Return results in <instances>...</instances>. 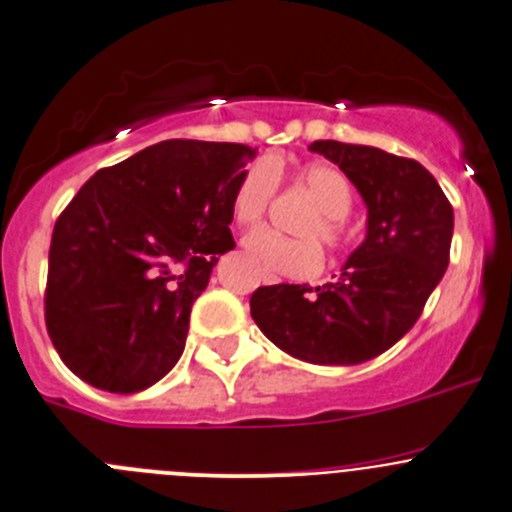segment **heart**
<instances>
[{
	"instance_id": "b5f03b06",
	"label": "heart",
	"mask_w": 512,
	"mask_h": 512,
	"mask_svg": "<svg viewBox=\"0 0 512 512\" xmlns=\"http://www.w3.org/2000/svg\"><path fill=\"white\" fill-rule=\"evenodd\" d=\"M278 163L256 161L241 173L232 197V214L239 227H258L271 210L278 190ZM298 183L317 202V212L295 229L300 239L256 232L246 239V251L258 266L288 278H312L322 268V246L337 251L346 244L344 217L351 210V188L334 166L310 163L300 168Z\"/></svg>"
}]
</instances>
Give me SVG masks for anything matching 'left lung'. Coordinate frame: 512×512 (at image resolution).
Masks as SVG:
<instances>
[{
  "label": "left lung",
  "mask_w": 512,
  "mask_h": 512,
  "mask_svg": "<svg viewBox=\"0 0 512 512\" xmlns=\"http://www.w3.org/2000/svg\"><path fill=\"white\" fill-rule=\"evenodd\" d=\"M368 207L366 239L334 283L263 285L251 317L278 349L322 366L373 359L403 339L449 266L454 210L417 161L373 146L315 141Z\"/></svg>",
  "instance_id": "8db88e82"
}]
</instances>
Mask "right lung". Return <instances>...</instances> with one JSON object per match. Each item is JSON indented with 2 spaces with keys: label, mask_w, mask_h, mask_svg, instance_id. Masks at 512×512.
<instances>
[{
  "label": "right lung",
  "mask_w": 512,
  "mask_h": 512,
  "mask_svg": "<svg viewBox=\"0 0 512 512\" xmlns=\"http://www.w3.org/2000/svg\"><path fill=\"white\" fill-rule=\"evenodd\" d=\"M244 144L170 139L97 170L60 212L43 295L48 337L90 386L136 393L178 364L192 302L234 249Z\"/></svg>",
  "instance_id": "right-lung-1"
}]
</instances>
